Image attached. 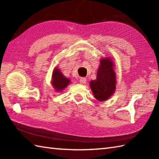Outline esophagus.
I'll return each mask as SVG.
<instances>
[{
	"label": "esophagus",
	"mask_w": 159,
	"mask_h": 159,
	"mask_svg": "<svg viewBox=\"0 0 159 159\" xmlns=\"http://www.w3.org/2000/svg\"><path fill=\"white\" fill-rule=\"evenodd\" d=\"M80 82L82 84H84L87 82V79L85 77H81L80 80Z\"/></svg>",
	"instance_id": "1"
}]
</instances>
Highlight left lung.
<instances>
[{
  "label": "left lung",
  "mask_w": 159,
  "mask_h": 159,
  "mask_svg": "<svg viewBox=\"0 0 159 159\" xmlns=\"http://www.w3.org/2000/svg\"><path fill=\"white\" fill-rule=\"evenodd\" d=\"M115 64L110 57L102 58L97 70L95 80H91L89 85L95 98L102 102L112 96L116 90Z\"/></svg>",
  "instance_id": "obj_1"
}]
</instances>
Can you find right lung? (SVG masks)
<instances>
[{
    "label": "right lung",
    "instance_id": "add662e5",
    "mask_svg": "<svg viewBox=\"0 0 159 159\" xmlns=\"http://www.w3.org/2000/svg\"><path fill=\"white\" fill-rule=\"evenodd\" d=\"M70 83V78L64 76L58 67H56L52 75V85L57 92H61Z\"/></svg>",
    "mask_w": 159,
    "mask_h": 159
}]
</instances>
